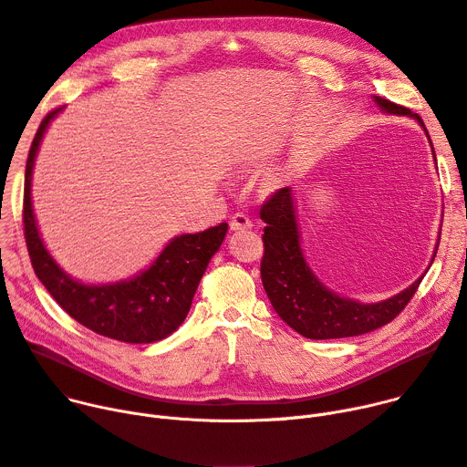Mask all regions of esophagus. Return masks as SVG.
I'll return each instance as SVG.
<instances>
[{
  "label": "esophagus",
  "mask_w": 467,
  "mask_h": 467,
  "mask_svg": "<svg viewBox=\"0 0 467 467\" xmlns=\"http://www.w3.org/2000/svg\"><path fill=\"white\" fill-rule=\"evenodd\" d=\"M229 225L233 231H244V229H252L254 222L244 212H236V213H233Z\"/></svg>",
  "instance_id": "1"
}]
</instances>
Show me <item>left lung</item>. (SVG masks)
Returning a JSON list of instances; mask_svg holds the SVG:
<instances>
[{"label": "left lung", "instance_id": "1", "mask_svg": "<svg viewBox=\"0 0 467 467\" xmlns=\"http://www.w3.org/2000/svg\"><path fill=\"white\" fill-rule=\"evenodd\" d=\"M376 103L385 112L417 118L424 128L420 116L411 114L410 109L378 96ZM293 204L291 188H282L270 195L261 208V220L266 223L263 229L265 254L261 261V279L275 314L293 330L309 339L360 336L396 319L417 293L424 275L406 291L378 304H362L337 296L328 291L306 265ZM436 254L438 252H433V259Z\"/></svg>", "mask_w": 467, "mask_h": 467}]
</instances>
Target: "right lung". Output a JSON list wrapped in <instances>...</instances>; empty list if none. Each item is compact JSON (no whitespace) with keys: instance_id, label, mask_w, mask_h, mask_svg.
<instances>
[{"instance_id":"obj_1","label":"right lung","mask_w":467,"mask_h":467,"mask_svg":"<svg viewBox=\"0 0 467 467\" xmlns=\"http://www.w3.org/2000/svg\"><path fill=\"white\" fill-rule=\"evenodd\" d=\"M59 109L50 110L31 142L24 180V238L41 284L77 323L118 341L151 344L172 334L188 316L201 277L220 250L227 223L197 234H182L167 244L161 255L140 275L114 285H84L71 279L47 252L31 208V171L41 139Z\"/></svg>"}]
</instances>
